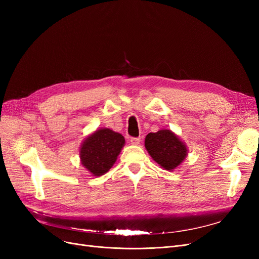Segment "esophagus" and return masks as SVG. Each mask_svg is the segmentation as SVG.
Returning a JSON list of instances; mask_svg holds the SVG:
<instances>
[{
    "instance_id": "34e87169",
    "label": "esophagus",
    "mask_w": 259,
    "mask_h": 259,
    "mask_svg": "<svg viewBox=\"0 0 259 259\" xmlns=\"http://www.w3.org/2000/svg\"><path fill=\"white\" fill-rule=\"evenodd\" d=\"M139 143H140V138L139 137H132L131 138V144L132 145H139Z\"/></svg>"
}]
</instances>
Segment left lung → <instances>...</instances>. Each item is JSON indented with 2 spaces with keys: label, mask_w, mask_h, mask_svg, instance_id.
I'll return each mask as SVG.
<instances>
[{
  "label": "left lung",
  "mask_w": 259,
  "mask_h": 259,
  "mask_svg": "<svg viewBox=\"0 0 259 259\" xmlns=\"http://www.w3.org/2000/svg\"><path fill=\"white\" fill-rule=\"evenodd\" d=\"M145 147L151 158L166 170H173L187 156L186 145L169 130L149 133Z\"/></svg>",
  "instance_id": "left-lung-1"
}]
</instances>
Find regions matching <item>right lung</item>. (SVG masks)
Returning <instances> with one entry per match:
<instances>
[{
    "instance_id": "right-lung-1",
    "label": "right lung",
    "mask_w": 259,
    "mask_h": 259,
    "mask_svg": "<svg viewBox=\"0 0 259 259\" xmlns=\"http://www.w3.org/2000/svg\"><path fill=\"white\" fill-rule=\"evenodd\" d=\"M125 144L124 137L110 128H100L86 137L80 149L82 165L93 176H101L112 167Z\"/></svg>"
}]
</instances>
